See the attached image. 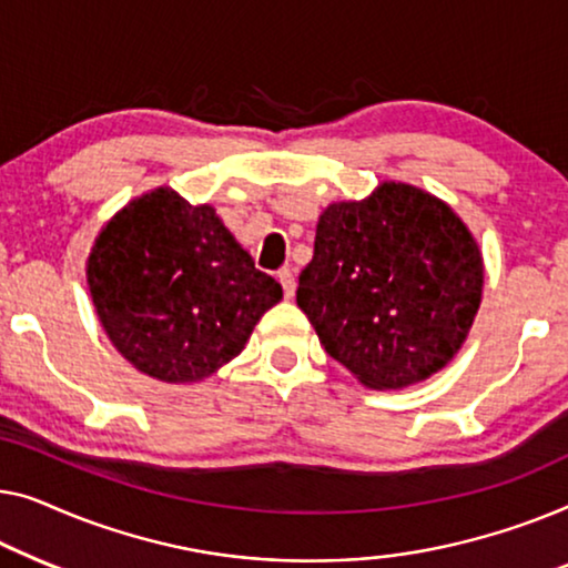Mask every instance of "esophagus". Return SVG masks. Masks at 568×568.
I'll return each mask as SVG.
<instances>
[{
  "instance_id": "esophagus-1",
  "label": "esophagus",
  "mask_w": 568,
  "mask_h": 568,
  "mask_svg": "<svg viewBox=\"0 0 568 568\" xmlns=\"http://www.w3.org/2000/svg\"><path fill=\"white\" fill-rule=\"evenodd\" d=\"M277 281H281V285H283L285 298H293V295H295V277H293V270H291V267H283L281 273H277Z\"/></svg>"
}]
</instances>
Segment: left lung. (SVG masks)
Here are the masks:
<instances>
[{
    "instance_id": "8db88e82",
    "label": "left lung",
    "mask_w": 568,
    "mask_h": 568,
    "mask_svg": "<svg viewBox=\"0 0 568 568\" xmlns=\"http://www.w3.org/2000/svg\"><path fill=\"white\" fill-rule=\"evenodd\" d=\"M484 293L476 236L440 197L386 180L324 207L295 301L365 388L427 381L458 355Z\"/></svg>"
}]
</instances>
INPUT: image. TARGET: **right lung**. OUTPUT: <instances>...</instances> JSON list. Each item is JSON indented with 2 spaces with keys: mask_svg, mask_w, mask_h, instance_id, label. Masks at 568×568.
<instances>
[{
  "mask_svg": "<svg viewBox=\"0 0 568 568\" xmlns=\"http://www.w3.org/2000/svg\"><path fill=\"white\" fill-rule=\"evenodd\" d=\"M87 287L113 347L162 383H201L234 361L283 298L215 207L172 187L133 197L100 229Z\"/></svg>",
  "mask_w": 568,
  "mask_h": 568,
  "instance_id": "1",
  "label": "right lung"
}]
</instances>
